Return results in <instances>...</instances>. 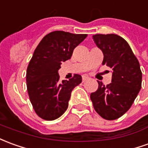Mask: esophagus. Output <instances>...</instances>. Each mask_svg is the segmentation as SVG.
Returning a JSON list of instances; mask_svg holds the SVG:
<instances>
[{
  "mask_svg": "<svg viewBox=\"0 0 148 148\" xmlns=\"http://www.w3.org/2000/svg\"><path fill=\"white\" fill-rule=\"evenodd\" d=\"M90 79V77H87V76H82V82H86L87 80Z\"/></svg>",
  "mask_w": 148,
  "mask_h": 148,
  "instance_id": "obj_1",
  "label": "esophagus"
}]
</instances>
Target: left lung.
I'll return each mask as SVG.
<instances>
[{
  "mask_svg": "<svg viewBox=\"0 0 148 148\" xmlns=\"http://www.w3.org/2000/svg\"><path fill=\"white\" fill-rule=\"evenodd\" d=\"M93 39L103 53V65L112 69V78L106 86L98 81L99 88L90 94V99L101 117L114 120L134 103L141 89L142 72L130 45L120 36L95 34Z\"/></svg>",
  "mask_w": 148,
  "mask_h": 148,
  "instance_id": "obj_1",
  "label": "left lung"
}]
</instances>
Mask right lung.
I'll list each match as a JSON object with an SVG mask.
<instances>
[{
	"instance_id": "right-lung-1",
	"label": "right lung",
	"mask_w": 148,
	"mask_h": 148,
	"mask_svg": "<svg viewBox=\"0 0 148 148\" xmlns=\"http://www.w3.org/2000/svg\"><path fill=\"white\" fill-rule=\"evenodd\" d=\"M86 37L53 31L45 35L35 49L27 67L26 84L31 103L40 118L54 120L66 110L71 92L82 82V76L74 74L69 80L60 81L58 70Z\"/></svg>"
}]
</instances>
